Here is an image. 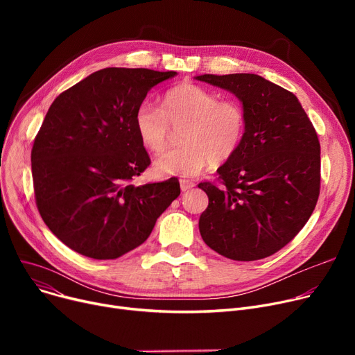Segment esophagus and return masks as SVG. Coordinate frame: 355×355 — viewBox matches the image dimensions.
Instances as JSON below:
<instances>
[{
	"instance_id": "1",
	"label": "esophagus",
	"mask_w": 355,
	"mask_h": 355,
	"mask_svg": "<svg viewBox=\"0 0 355 355\" xmlns=\"http://www.w3.org/2000/svg\"><path fill=\"white\" fill-rule=\"evenodd\" d=\"M180 187H181V191H189V190H191V189L196 187V182L191 181V180L181 178V180H180Z\"/></svg>"
}]
</instances>
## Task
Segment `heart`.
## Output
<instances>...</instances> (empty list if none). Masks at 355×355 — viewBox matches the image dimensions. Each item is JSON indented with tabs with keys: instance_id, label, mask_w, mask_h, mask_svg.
<instances>
[{
	"instance_id": "heart-1",
	"label": "heart",
	"mask_w": 355,
	"mask_h": 355,
	"mask_svg": "<svg viewBox=\"0 0 355 355\" xmlns=\"http://www.w3.org/2000/svg\"><path fill=\"white\" fill-rule=\"evenodd\" d=\"M134 125L142 145L154 155L171 145L174 129H181L184 144L155 162L159 174L196 177L213 162L232 159L246 137L245 107L234 99H220L217 93L193 83L168 89L161 107L141 103Z\"/></svg>"
}]
</instances>
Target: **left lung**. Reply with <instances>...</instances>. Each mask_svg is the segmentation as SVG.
I'll return each instance as SVG.
<instances>
[{
  "mask_svg": "<svg viewBox=\"0 0 355 355\" xmlns=\"http://www.w3.org/2000/svg\"><path fill=\"white\" fill-rule=\"evenodd\" d=\"M197 79L234 93L248 116L245 141L217 170L218 184H198L209 196L198 221L201 237L227 259H265L301 232L316 206L318 135L293 93L262 76L202 74Z\"/></svg>",
  "mask_w": 355,
  "mask_h": 355,
  "instance_id": "1",
  "label": "left lung"
}]
</instances>
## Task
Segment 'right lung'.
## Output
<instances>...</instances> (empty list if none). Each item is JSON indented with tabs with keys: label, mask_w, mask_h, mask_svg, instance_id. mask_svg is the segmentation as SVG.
<instances>
[{
	"label": "right lung",
	"mask_w": 355,
	"mask_h": 355,
	"mask_svg": "<svg viewBox=\"0 0 355 355\" xmlns=\"http://www.w3.org/2000/svg\"><path fill=\"white\" fill-rule=\"evenodd\" d=\"M175 71L107 67L54 99L31 149L34 197L51 233L109 260L141 246L180 196L178 178L134 185L151 164L134 125L149 89Z\"/></svg>",
	"instance_id": "right-lung-1"
}]
</instances>
